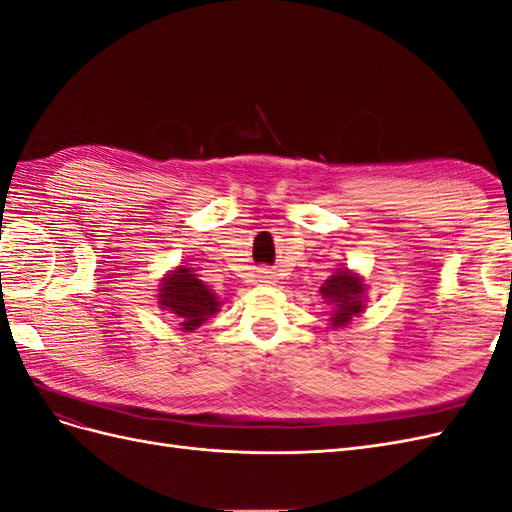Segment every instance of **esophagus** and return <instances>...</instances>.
<instances>
[{"mask_svg":"<svg viewBox=\"0 0 512 512\" xmlns=\"http://www.w3.org/2000/svg\"><path fill=\"white\" fill-rule=\"evenodd\" d=\"M260 282H262V284H275V275H271L269 271H265V273L260 275Z\"/></svg>","mask_w":512,"mask_h":512,"instance_id":"34e87169","label":"esophagus"}]
</instances>
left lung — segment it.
Instances as JSON below:
<instances>
[{
    "mask_svg": "<svg viewBox=\"0 0 512 512\" xmlns=\"http://www.w3.org/2000/svg\"><path fill=\"white\" fill-rule=\"evenodd\" d=\"M367 284L361 273L339 267L320 286L322 299L331 305V329H344L365 312Z\"/></svg>",
    "mask_w": 512,
    "mask_h": 512,
    "instance_id": "left-lung-1",
    "label": "left lung"
}]
</instances>
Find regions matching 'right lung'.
<instances>
[{
  "label": "right lung",
  "instance_id": "add662e5",
  "mask_svg": "<svg viewBox=\"0 0 512 512\" xmlns=\"http://www.w3.org/2000/svg\"><path fill=\"white\" fill-rule=\"evenodd\" d=\"M158 307L177 318L181 331L192 333L220 312L222 301L192 267L179 265L160 280Z\"/></svg>",
  "mask_w": 512,
  "mask_h": 512
}]
</instances>
